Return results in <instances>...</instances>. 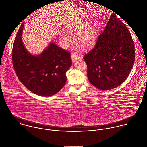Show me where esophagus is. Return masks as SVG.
I'll return each mask as SVG.
<instances>
[{
	"label": "esophagus",
	"mask_w": 147,
	"mask_h": 147,
	"mask_svg": "<svg viewBox=\"0 0 147 147\" xmlns=\"http://www.w3.org/2000/svg\"><path fill=\"white\" fill-rule=\"evenodd\" d=\"M71 59H72V62H75L76 60L80 59V56L79 55H78V54L74 53H72V54H71Z\"/></svg>",
	"instance_id": "1"
}]
</instances>
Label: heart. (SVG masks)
I'll return each instance as SVG.
<instances>
[{"label": "heart", "mask_w": 147, "mask_h": 147, "mask_svg": "<svg viewBox=\"0 0 147 147\" xmlns=\"http://www.w3.org/2000/svg\"><path fill=\"white\" fill-rule=\"evenodd\" d=\"M88 22H80L67 25L65 29L68 32L75 34L74 40L75 43L83 49L91 47L96 41L98 28L96 24L88 25ZM59 38L63 46L66 47L69 42V37L65 32L59 33Z\"/></svg>", "instance_id": "b5f03b06"}]
</instances>
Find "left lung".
Listing matches in <instances>:
<instances>
[{
	"label": "left lung",
	"mask_w": 147,
	"mask_h": 147,
	"mask_svg": "<svg viewBox=\"0 0 147 147\" xmlns=\"http://www.w3.org/2000/svg\"><path fill=\"white\" fill-rule=\"evenodd\" d=\"M83 59L89 81L97 88L110 90L126 80L134 63L135 47L129 31L115 14Z\"/></svg>",
	"instance_id": "left-lung-1"
}]
</instances>
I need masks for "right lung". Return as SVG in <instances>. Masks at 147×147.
<instances>
[{"mask_svg": "<svg viewBox=\"0 0 147 147\" xmlns=\"http://www.w3.org/2000/svg\"><path fill=\"white\" fill-rule=\"evenodd\" d=\"M24 25L22 22L12 49L15 72L22 84L33 93L43 97L53 96L66 83L65 74L72 63L71 54L50 42L40 54H31L22 41Z\"/></svg>", "mask_w": 147, "mask_h": 147, "instance_id": "1", "label": "right lung"}]
</instances>
